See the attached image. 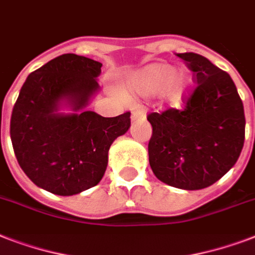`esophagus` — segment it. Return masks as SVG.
I'll return each instance as SVG.
<instances>
[{"instance_id": "1", "label": "esophagus", "mask_w": 255, "mask_h": 255, "mask_svg": "<svg viewBox=\"0 0 255 255\" xmlns=\"http://www.w3.org/2000/svg\"><path fill=\"white\" fill-rule=\"evenodd\" d=\"M143 116H145V111H144L143 107L133 108V111H132V120L137 119V118H143Z\"/></svg>"}]
</instances>
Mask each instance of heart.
<instances>
[{
    "instance_id": "b5f03b06",
    "label": "heart",
    "mask_w": 255,
    "mask_h": 255,
    "mask_svg": "<svg viewBox=\"0 0 255 255\" xmlns=\"http://www.w3.org/2000/svg\"><path fill=\"white\" fill-rule=\"evenodd\" d=\"M135 86L143 92L159 91L164 103L180 106L189 92L190 78L184 71H173L169 65L153 63L136 77Z\"/></svg>"
}]
</instances>
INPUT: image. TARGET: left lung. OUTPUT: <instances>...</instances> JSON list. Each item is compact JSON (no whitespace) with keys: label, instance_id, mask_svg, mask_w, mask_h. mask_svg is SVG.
<instances>
[{"label":"left lung","instance_id":"1","mask_svg":"<svg viewBox=\"0 0 255 255\" xmlns=\"http://www.w3.org/2000/svg\"><path fill=\"white\" fill-rule=\"evenodd\" d=\"M193 73L194 87L182 103L147 116L152 126L149 165L160 181L202 189L237 163L245 141V112L226 71L200 54H177Z\"/></svg>","mask_w":255,"mask_h":255}]
</instances>
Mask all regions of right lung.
<instances>
[{
  "label": "right lung",
  "instance_id": "obj_1",
  "mask_svg": "<svg viewBox=\"0 0 255 255\" xmlns=\"http://www.w3.org/2000/svg\"><path fill=\"white\" fill-rule=\"evenodd\" d=\"M102 63L63 54L30 74L10 119V137L19 167L39 188L73 196L95 186L108 163L114 140L131 126V112L103 118L85 111L99 88ZM67 99L75 114H57Z\"/></svg>",
  "mask_w": 255,
  "mask_h": 255
}]
</instances>
